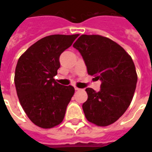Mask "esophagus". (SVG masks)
Segmentation results:
<instances>
[{
    "label": "esophagus",
    "instance_id": "34e87169",
    "mask_svg": "<svg viewBox=\"0 0 152 152\" xmlns=\"http://www.w3.org/2000/svg\"><path fill=\"white\" fill-rule=\"evenodd\" d=\"M74 88H75V90H76V91H80V89L77 88V87H74Z\"/></svg>",
    "mask_w": 152,
    "mask_h": 152
}]
</instances>
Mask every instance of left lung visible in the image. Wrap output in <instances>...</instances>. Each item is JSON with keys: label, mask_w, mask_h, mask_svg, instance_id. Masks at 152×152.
<instances>
[{"label": "left lung", "mask_w": 152, "mask_h": 152, "mask_svg": "<svg viewBox=\"0 0 152 152\" xmlns=\"http://www.w3.org/2000/svg\"><path fill=\"white\" fill-rule=\"evenodd\" d=\"M80 53L89 75L102 81L100 91L88 88L83 104L86 118L99 126L113 124L129 106L137 83L132 57L113 40L83 34L73 44Z\"/></svg>", "instance_id": "1"}]
</instances>
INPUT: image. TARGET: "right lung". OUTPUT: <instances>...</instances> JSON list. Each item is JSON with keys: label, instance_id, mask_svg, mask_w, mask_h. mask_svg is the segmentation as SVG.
I'll use <instances>...</instances> for the list:
<instances>
[{"label": "right lung", "instance_id": "right-lung-1", "mask_svg": "<svg viewBox=\"0 0 152 152\" xmlns=\"http://www.w3.org/2000/svg\"><path fill=\"white\" fill-rule=\"evenodd\" d=\"M79 34H53L30 46L19 58L15 85L23 110L34 125L50 129L61 123L74 95L72 86L53 79L60 68V56L72 46Z\"/></svg>", "mask_w": 152, "mask_h": 152}]
</instances>
